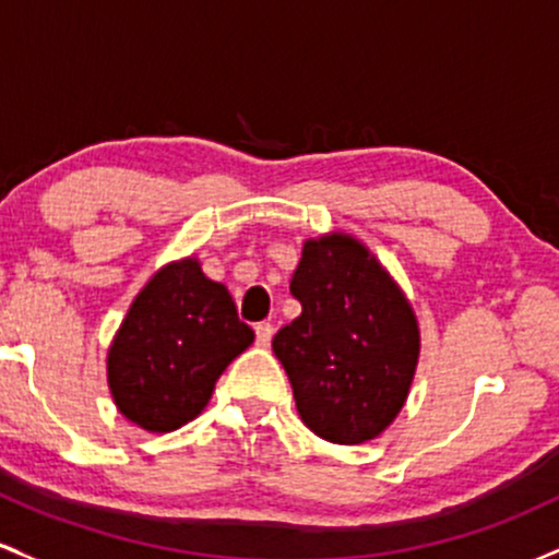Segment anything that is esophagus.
Returning a JSON list of instances; mask_svg holds the SVG:
<instances>
[{"label": "esophagus", "mask_w": 559, "mask_h": 559, "mask_svg": "<svg viewBox=\"0 0 559 559\" xmlns=\"http://www.w3.org/2000/svg\"><path fill=\"white\" fill-rule=\"evenodd\" d=\"M254 336H258V346H271L273 325L271 323H258V325H254Z\"/></svg>", "instance_id": "obj_1"}]
</instances>
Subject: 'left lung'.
<instances>
[{
	"mask_svg": "<svg viewBox=\"0 0 559 559\" xmlns=\"http://www.w3.org/2000/svg\"><path fill=\"white\" fill-rule=\"evenodd\" d=\"M301 316L273 338L301 423L331 444H365L394 423L420 357L404 292L360 239H307L292 278Z\"/></svg>",
	"mask_w": 559,
	"mask_h": 559,
	"instance_id": "1",
	"label": "left lung"
}]
</instances>
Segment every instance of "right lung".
<instances>
[{
  "label": "right lung",
  "mask_w": 559,
  "mask_h": 559,
  "mask_svg": "<svg viewBox=\"0 0 559 559\" xmlns=\"http://www.w3.org/2000/svg\"><path fill=\"white\" fill-rule=\"evenodd\" d=\"M252 342L228 288L197 258L168 262L131 301L107 349L115 407L144 431H176L207 407L217 378Z\"/></svg>",
  "instance_id": "obj_1"
}]
</instances>
